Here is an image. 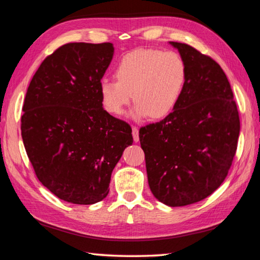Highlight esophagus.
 I'll return each mask as SVG.
<instances>
[{
  "mask_svg": "<svg viewBox=\"0 0 260 260\" xmlns=\"http://www.w3.org/2000/svg\"><path fill=\"white\" fill-rule=\"evenodd\" d=\"M132 131H133V139H134V142H139L140 141V136H139V128L136 126L132 127Z\"/></svg>",
  "mask_w": 260,
  "mask_h": 260,
  "instance_id": "34e87169",
  "label": "esophagus"
}]
</instances>
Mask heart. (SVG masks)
Instances as JSON below:
<instances>
[{"mask_svg":"<svg viewBox=\"0 0 260 260\" xmlns=\"http://www.w3.org/2000/svg\"><path fill=\"white\" fill-rule=\"evenodd\" d=\"M115 76L117 81L103 78L100 82L101 102L107 112L122 115L133 94L134 118L149 116L159 119L171 114L177 105L186 69L176 52L139 49L122 56Z\"/></svg>","mask_w":260,"mask_h":260,"instance_id":"obj_1","label":"heart"}]
</instances>
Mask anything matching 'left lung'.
Masks as SVG:
<instances>
[{"label":"left lung","instance_id":"8db88e82","mask_svg":"<svg viewBox=\"0 0 260 260\" xmlns=\"http://www.w3.org/2000/svg\"><path fill=\"white\" fill-rule=\"evenodd\" d=\"M185 63L177 105L165 119L140 128L150 190L169 207L201 201L228 176L240 118L223 69L185 43L169 42Z\"/></svg>","mask_w":260,"mask_h":260}]
</instances>
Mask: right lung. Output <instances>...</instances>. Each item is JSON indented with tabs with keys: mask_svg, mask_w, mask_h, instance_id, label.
<instances>
[{
	"mask_svg": "<svg viewBox=\"0 0 260 260\" xmlns=\"http://www.w3.org/2000/svg\"><path fill=\"white\" fill-rule=\"evenodd\" d=\"M111 43H68L46 56L28 86L21 136L37 178L61 200L93 205L133 143L126 121L103 109L100 82Z\"/></svg>",
	"mask_w": 260,
	"mask_h": 260,
	"instance_id": "add662e5",
	"label": "right lung"
}]
</instances>
